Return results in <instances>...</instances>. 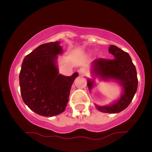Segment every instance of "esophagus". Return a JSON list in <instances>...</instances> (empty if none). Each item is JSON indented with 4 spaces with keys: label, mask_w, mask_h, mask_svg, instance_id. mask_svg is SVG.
<instances>
[{
    "label": "esophagus",
    "mask_w": 152,
    "mask_h": 152,
    "mask_svg": "<svg viewBox=\"0 0 152 152\" xmlns=\"http://www.w3.org/2000/svg\"><path fill=\"white\" fill-rule=\"evenodd\" d=\"M78 72L80 75H82V76H86L88 71H87L86 69H84V68H81V69H80L78 71Z\"/></svg>",
    "instance_id": "1"
}]
</instances>
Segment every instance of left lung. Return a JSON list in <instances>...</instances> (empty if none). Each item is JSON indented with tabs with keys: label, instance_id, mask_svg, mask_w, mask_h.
I'll return each instance as SVG.
<instances>
[{
	"label": "left lung",
	"instance_id": "left-lung-1",
	"mask_svg": "<svg viewBox=\"0 0 152 152\" xmlns=\"http://www.w3.org/2000/svg\"><path fill=\"white\" fill-rule=\"evenodd\" d=\"M109 52L113 55L112 60L95 59L92 62V74L104 81L115 80L122 86L123 93L114 104L96 106L101 112L116 114L124 110L132 102L137 90L138 78L136 67L128 53L114 45L109 46ZM94 84V80L88 79L87 86L89 91Z\"/></svg>",
	"mask_w": 152,
	"mask_h": 152
}]
</instances>
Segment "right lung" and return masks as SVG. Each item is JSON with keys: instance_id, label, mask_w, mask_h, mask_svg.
Masks as SVG:
<instances>
[{"instance_id": "add662e5", "label": "right lung", "mask_w": 152, "mask_h": 152, "mask_svg": "<svg viewBox=\"0 0 152 152\" xmlns=\"http://www.w3.org/2000/svg\"><path fill=\"white\" fill-rule=\"evenodd\" d=\"M59 41L41 45L28 54L19 74L20 94L31 110L43 116L65 111L70 90L77 72L71 76L59 74L58 55L63 53Z\"/></svg>"}]
</instances>
